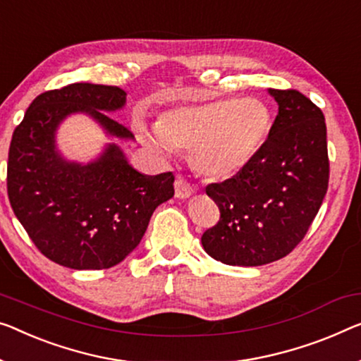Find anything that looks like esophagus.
<instances>
[{
	"instance_id": "esophagus-1",
	"label": "esophagus",
	"mask_w": 361,
	"mask_h": 361,
	"mask_svg": "<svg viewBox=\"0 0 361 361\" xmlns=\"http://www.w3.org/2000/svg\"><path fill=\"white\" fill-rule=\"evenodd\" d=\"M196 192V190H195V186L192 185H190V183H188L185 178H176V181H175V196L178 197V199H186V197H190V196H192Z\"/></svg>"
}]
</instances>
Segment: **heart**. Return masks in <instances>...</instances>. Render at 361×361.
Segmentation results:
<instances>
[{
    "mask_svg": "<svg viewBox=\"0 0 361 361\" xmlns=\"http://www.w3.org/2000/svg\"><path fill=\"white\" fill-rule=\"evenodd\" d=\"M157 134H144L150 147L169 154L191 150V165L209 180L230 178L245 170L264 149L272 113L259 99L225 97L166 110Z\"/></svg>",
    "mask_w": 361,
    "mask_h": 361,
    "instance_id": "b5f03b06",
    "label": "heart"
}]
</instances>
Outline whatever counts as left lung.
<instances>
[{
  "mask_svg": "<svg viewBox=\"0 0 361 361\" xmlns=\"http://www.w3.org/2000/svg\"><path fill=\"white\" fill-rule=\"evenodd\" d=\"M279 113L261 154L222 183L206 188L220 220L202 246L228 266H262L282 259L305 238L329 183L326 121L298 90L269 89Z\"/></svg>",
  "mask_w": 361,
  "mask_h": 361,
  "instance_id": "1",
  "label": "left lung"
}]
</instances>
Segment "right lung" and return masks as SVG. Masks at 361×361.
<instances>
[{"mask_svg":"<svg viewBox=\"0 0 361 361\" xmlns=\"http://www.w3.org/2000/svg\"><path fill=\"white\" fill-rule=\"evenodd\" d=\"M126 92L115 85L69 84L40 94L14 129L8 157L11 207L42 255L56 264L89 271L116 266L146 233L160 204L173 197L171 171L144 175L118 144L89 164L64 159L56 131L84 113L106 136L134 139L106 113L121 110Z\"/></svg>","mask_w":361,"mask_h":361,"instance_id":"obj_1","label":"right lung"}]
</instances>
